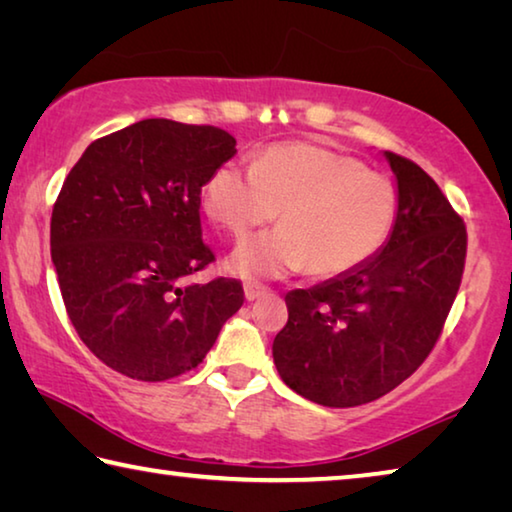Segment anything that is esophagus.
<instances>
[{
  "instance_id": "obj_1",
  "label": "esophagus",
  "mask_w": 512,
  "mask_h": 512,
  "mask_svg": "<svg viewBox=\"0 0 512 512\" xmlns=\"http://www.w3.org/2000/svg\"><path fill=\"white\" fill-rule=\"evenodd\" d=\"M268 291H271V289L264 287V284H257V282H246V284H244V296H246V300L262 298V296H266Z\"/></svg>"
}]
</instances>
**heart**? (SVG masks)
Returning a JSON list of instances; mask_svg holds the SVG:
<instances>
[{
    "instance_id": "heart-1",
    "label": "heart",
    "mask_w": 512,
    "mask_h": 512,
    "mask_svg": "<svg viewBox=\"0 0 512 512\" xmlns=\"http://www.w3.org/2000/svg\"><path fill=\"white\" fill-rule=\"evenodd\" d=\"M203 210L235 237L273 221L280 228L244 241L228 271L275 280L298 271L339 277L370 262L393 235L400 194L384 173L318 144H275L253 167L223 162L203 185Z\"/></svg>"
}]
</instances>
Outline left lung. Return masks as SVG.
Instances as JSON below:
<instances>
[{
  "label": "left lung",
  "mask_w": 512,
  "mask_h": 512,
  "mask_svg": "<svg viewBox=\"0 0 512 512\" xmlns=\"http://www.w3.org/2000/svg\"><path fill=\"white\" fill-rule=\"evenodd\" d=\"M384 158L400 194L393 235L354 271L289 291V320L273 341L284 384L332 409L379 400L411 377L461 287L463 219L418 164Z\"/></svg>",
  "instance_id": "left-lung-1"
}]
</instances>
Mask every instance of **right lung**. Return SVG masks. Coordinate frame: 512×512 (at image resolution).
<instances>
[{"instance_id": "right-lung-1", "label": "right lung", "mask_w": 512, "mask_h": 512, "mask_svg": "<svg viewBox=\"0 0 512 512\" xmlns=\"http://www.w3.org/2000/svg\"><path fill=\"white\" fill-rule=\"evenodd\" d=\"M235 146L221 128L142 119L92 142L65 178L51 214L58 287L81 341L121 375L196 368L244 305L237 280L187 282L214 262L201 189Z\"/></svg>"}]
</instances>
